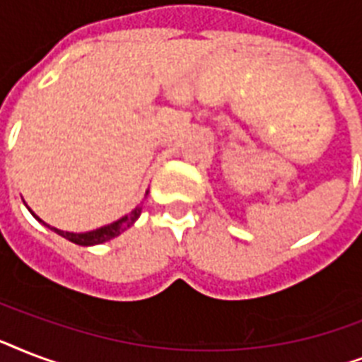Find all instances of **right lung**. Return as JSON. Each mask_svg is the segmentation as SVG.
I'll return each mask as SVG.
<instances>
[{"mask_svg":"<svg viewBox=\"0 0 362 362\" xmlns=\"http://www.w3.org/2000/svg\"><path fill=\"white\" fill-rule=\"evenodd\" d=\"M146 195H148V192H146ZM141 212H142V206H136V209L131 210L129 214L122 216L120 220H116V221H112V223H109V226H103V227H99V229H93V231H86V233L62 231V229H56V227L45 223V221H42L39 216L33 214V212H31V214H33V218H35L37 221H41L42 226L48 227L50 231L58 233L59 237L67 238V240L73 242V244H78V246H98V244H103V242L112 240V238H116L124 231H127V229H129V227L133 226L136 220H139Z\"/></svg>","mask_w":362,"mask_h":362,"instance_id":"add662e5","label":"right lung"}]
</instances>
